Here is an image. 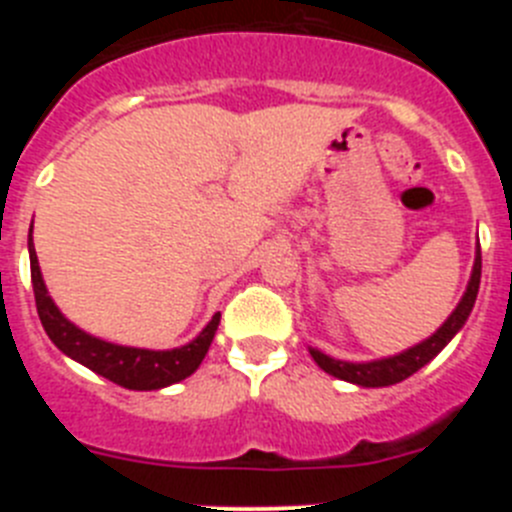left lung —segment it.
I'll list each match as a JSON object with an SVG mask.
<instances>
[{"label": "left lung", "instance_id": "obj_1", "mask_svg": "<svg viewBox=\"0 0 512 512\" xmlns=\"http://www.w3.org/2000/svg\"><path fill=\"white\" fill-rule=\"evenodd\" d=\"M479 277H482V253L477 251L469 287L467 292H464V297H461L459 305H456V310L451 312V318L446 320L428 341L418 343V346L408 348V351H402L400 356H392V359L382 361H366V364H351V361L330 359V356L310 348L312 359H315V364H318L323 372L333 374V377L343 379V382L361 384V387H387V384H397L402 382V379L413 377L418 369H423V366L428 364V361H431L456 333H459L461 325L467 323L469 312H472L474 307V300H477Z\"/></svg>", "mask_w": 512, "mask_h": 512}]
</instances>
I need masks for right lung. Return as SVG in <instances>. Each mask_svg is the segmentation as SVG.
<instances>
[{
	"instance_id": "add662e5",
	"label": "right lung",
	"mask_w": 512,
	"mask_h": 512,
	"mask_svg": "<svg viewBox=\"0 0 512 512\" xmlns=\"http://www.w3.org/2000/svg\"><path fill=\"white\" fill-rule=\"evenodd\" d=\"M27 248H30V277H33L35 307H38L40 323H43L48 338L61 348L63 354L97 372L99 377L120 384L125 390H161V387L182 382L189 374L197 372V366L202 364L207 348L215 338L217 325H220V312L212 315L207 328L192 343L182 348H171V351H148V348L115 346V343L99 341V338L89 336L74 323H69L61 315V310L53 305L43 277H40L38 256H35L33 248V225H30Z\"/></svg>"
}]
</instances>
